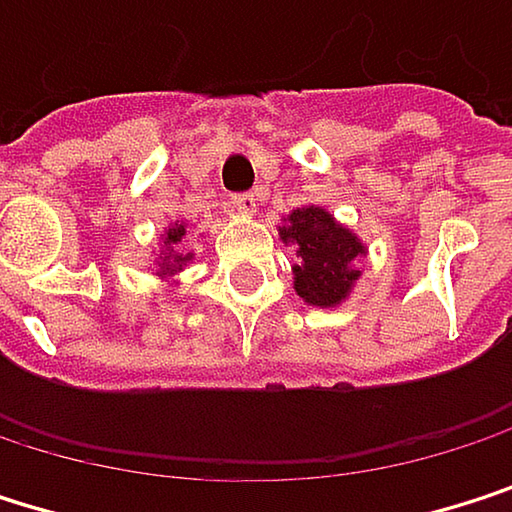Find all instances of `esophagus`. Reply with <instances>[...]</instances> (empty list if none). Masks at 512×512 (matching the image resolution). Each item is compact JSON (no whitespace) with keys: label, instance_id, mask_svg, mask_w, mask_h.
I'll use <instances>...</instances> for the list:
<instances>
[{"label":"esophagus","instance_id":"esophagus-1","mask_svg":"<svg viewBox=\"0 0 512 512\" xmlns=\"http://www.w3.org/2000/svg\"><path fill=\"white\" fill-rule=\"evenodd\" d=\"M232 208L241 214H253L256 211V196L253 193H235L232 196Z\"/></svg>","mask_w":512,"mask_h":512}]
</instances>
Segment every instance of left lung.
Returning a JSON list of instances; mask_svg holds the SVG:
<instances>
[{
  "label": "left lung",
  "instance_id": "left-lung-1",
  "mask_svg": "<svg viewBox=\"0 0 512 512\" xmlns=\"http://www.w3.org/2000/svg\"><path fill=\"white\" fill-rule=\"evenodd\" d=\"M283 238L298 244L295 292L316 307L340 304L361 277V271L352 268L364 253L361 241L316 205L292 211L289 226H283Z\"/></svg>",
  "mask_w": 512,
  "mask_h": 512
}]
</instances>
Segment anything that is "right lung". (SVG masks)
<instances>
[{
	"instance_id": "right-lung-1",
	"label": "right lung",
	"mask_w": 512,
	"mask_h": 512,
	"mask_svg": "<svg viewBox=\"0 0 512 512\" xmlns=\"http://www.w3.org/2000/svg\"><path fill=\"white\" fill-rule=\"evenodd\" d=\"M181 238H184V226L175 223V226L166 232V241H163V244H181ZM187 259H190V256H181V253H175V250H166V253L160 256V268H163V271H178Z\"/></svg>"
}]
</instances>
